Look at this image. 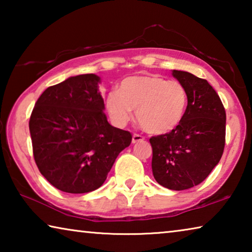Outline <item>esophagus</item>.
Instances as JSON below:
<instances>
[{
    "label": "esophagus",
    "mask_w": 252,
    "mask_h": 252,
    "mask_svg": "<svg viewBox=\"0 0 252 252\" xmlns=\"http://www.w3.org/2000/svg\"><path fill=\"white\" fill-rule=\"evenodd\" d=\"M144 138L142 135L140 134H136L134 133L133 135H132V143H136V142H140V141H143Z\"/></svg>",
    "instance_id": "obj_1"
}]
</instances>
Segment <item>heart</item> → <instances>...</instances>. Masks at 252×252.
I'll return each mask as SVG.
<instances>
[{"label":"heart","instance_id":"1","mask_svg":"<svg viewBox=\"0 0 252 252\" xmlns=\"http://www.w3.org/2000/svg\"><path fill=\"white\" fill-rule=\"evenodd\" d=\"M188 92L178 81H168L157 74L127 76L118 90L110 91L105 110L111 121L125 126L135 110V118L144 131L165 134L176 130L185 118Z\"/></svg>","mask_w":252,"mask_h":252}]
</instances>
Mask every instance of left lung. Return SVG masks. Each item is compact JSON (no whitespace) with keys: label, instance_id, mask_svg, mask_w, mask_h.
Segmentation results:
<instances>
[{"label":"left lung","instance_id":"left-lung-1","mask_svg":"<svg viewBox=\"0 0 252 252\" xmlns=\"http://www.w3.org/2000/svg\"><path fill=\"white\" fill-rule=\"evenodd\" d=\"M172 75L188 92L182 122L167 134L152 136V172L170 190L198 186L219 163L225 140V111L207 80L186 71Z\"/></svg>","mask_w":252,"mask_h":252}]
</instances>
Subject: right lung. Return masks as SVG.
<instances>
[{"mask_svg":"<svg viewBox=\"0 0 252 252\" xmlns=\"http://www.w3.org/2000/svg\"><path fill=\"white\" fill-rule=\"evenodd\" d=\"M96 74L70 76L46 89L30 118L33 155L46 180L67 193L103 185L130 132L110 125Z\"/></svg>","mask_w":252,"mask_h":252,"instance_id":"add662e5","label":"right lung"}]
</instances>
